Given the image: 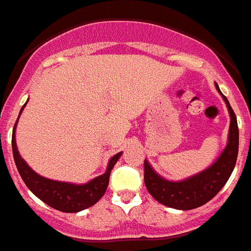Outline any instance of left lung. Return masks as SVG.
Instances as JSON below:
<instances>
[{"label": "left lung", "instance_id": "obj_1", "mask_svg": "<svg viewBox=\"0 0 251 251\" xmlns=\"http://www.w3.org/2000/svg\"><path fill=\"white\" fill-rule=\"evenodd\" d=\"M229 113V130H228L227 146L219 157L202 172L182 179V180H169L161 176L147 160H144V183L151 196L158 202L178 210H192L209 202L231 176L235 169L238 153V127L237 119L233 109L229 105L227 98L219 90Z\"/></svg>", "mask_w": 251, "mask_h": 251}]
</instances>
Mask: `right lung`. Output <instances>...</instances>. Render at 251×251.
I'll list each match as a JSON object with an SVG mask.
<instances>
[{
    "label": "right lung",
    "instance_id": "add662e5",
    "mask_svg": "<svg viewBox=\"0 0 251 251\" xmlns=\"http://www.w3.org/2000/svg\"><path fill=\"white\" fill-rule=\"evenodd\" d=\"M26 103H28V100L20 109V113L18 116L15 126H14L13 139H11L16 169H18V172H19L25 185L29 188L30 192L33 193L36 197H38L41 201H44L52 209H56V210L63 211V213H78V211L93 206L94 203H97L103 197V195L107 191L112 169L116 165V162L119 161V158L121 157L122 152H119L113 157L109 158L104 174L95 176L83 184L60 182V180L45 178V176L34 172L33 169L22 158L19 151H18V147H16L15 129Z\"/></svg>",
    "mask_w": 251,
    "mask_h": 251
}]
</instances>
